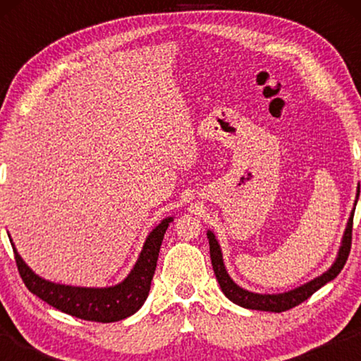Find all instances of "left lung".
Segmentation results:
<instances>
[{
	"instance_id": "8db88e82",
	"label": "left lung",
	"mask_w": 361,
	"mask_h": 361,
	"mask_svg": "<svg viewBox=\"0 0 361 361\" xmlns=\"http://www.w3.org/2000/svg\"><path fill=\"white\" fill-rule=\"evenodd\" d=\"M360 195V186L357 191V199ZM353 213L349 218V223H347V229L344 232V239H342V245L339 248V255L336 258L334 264L328 269V271L323 274V276L314 279L312 282L305 283L302 286H299L296 290H291L288 293H282V295H258V293H252L240 288L237 286L234 282H232L231 277L226 272L224 264H223V255L221 250H219L218 242L213 235V232H207V237H209V243H210V258H212V266L213 271H215V276L219 286L226 296H228L232 302L242 305L245 309H253V310H264V312H285V310H290L293 307H296L301 302H304L305 299H309L314 295L317 290H320L323 285H326L328 282H331L333 279L339 276V272L344 267L347 258H349L350 253V247H352V228H353Z\"/></svg>"
}]
</instances>
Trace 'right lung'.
<instances>
[{"label":"right lung","instance_id":"obj_1","mask_svg":"<svg viewBox=\"0 0 361 361\" xmlns=\"http://www.w3.org/2000/svg\"><path fill=\"white\" fill-rule=\"evenodd\" d=\"M172 219L173 218H166L161 224L156 226V229H152L129 277L111 288H79V286L47 282L36 276L14 248L16 264L27 288L52 307L89 322H118L135 314L148 298L159 250Z\"/></svg>","mask_w":361,"mask_h":361}]
</instances>
